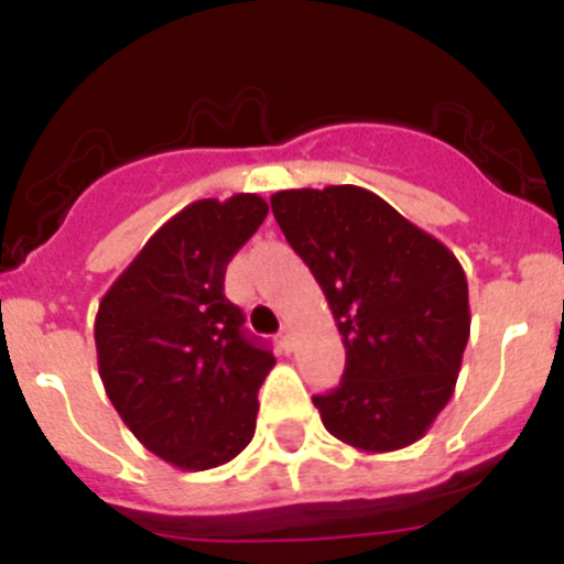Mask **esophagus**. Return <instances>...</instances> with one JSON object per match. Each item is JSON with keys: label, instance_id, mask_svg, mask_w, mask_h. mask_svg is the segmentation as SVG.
Returning <instances> with one entry per match:
<instances>
[{"label": "esophagus", "instance_id": "34e87169", "mask_svg": "<svg viewBox=\"0 0 564 564\" xmlns=\"http://www.w3.org/2000/svg\"><path fill=\"white\" fill-rule=\"evenodd\" d=\"M279 347H282V350H285V352L293 350V333L291 330L279 333Z\"/></svg>", "mask_w": 564, "mask_h": 564}]
</instances>
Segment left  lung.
I'll return each mask as SVG.
<instances>
[{
    "label": "left lung",
    "mask_w": 564,
    "mask_h": 564,
    "mask_svg": "<svg viewBox=\"0 0 564 564\" xmlns=\"http://www.w3.org/2000/svg\"><path fill=\"white\" fill-rule=\"evenodd\" d=\"M271 208L347 350L341 383L313 395L325 430L361 452L421 441L455 392L471 327L457 257L361 186L288 188Z\"/></svg>",
    "instance_id": "obj_1"
}]
</instances>
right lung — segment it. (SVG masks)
<instances>
[{
    "instance_id": "obj_1",
    "label": "right lung",
    "mask_w": 564,
    "mask_h": 564,
    "mask_svg": "<svg viewBox=\"0 0 564 564\" xmlns=\"http://www.w3.org/2000/svg\"><path fill=\"white\" fill-rule=\"evenodd\" d=\"M268 217L257 194L197 200L149 237L96 316L104 390L138 441L183 471L234 460L257 430L273 352L242 330L223 282Z\"/></svg>"
}]
</instances>
